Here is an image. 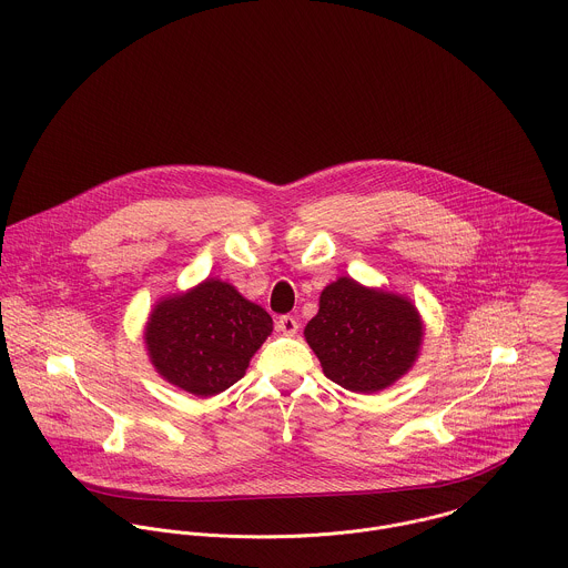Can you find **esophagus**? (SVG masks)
<instances>
[{
  "label": "esophagus",
  "mask_w": 568,
  "mask_h": 568,
  "mask_svg": "<svg viewBox=\"0 0 568 568\" xmlns=\"http://www.w3.org/2000/svg\"><path fill=\"white\" fill-rule=\"evenodd\" d=\"M276 328L281 331V333H285V335H296L298 333V320L294 317V315H281L278 320H276Z\"/></svg>",
  "instance_id": "34e87169"
}]
</instances>
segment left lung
Instances as JSON below:
<instances>
[{"instance_id":"left-lung-1","label":"left lung","mask_w":568,"mask_h":568,"mask_svg":"<svg viewBox=\"0 0 568 568\" xmlns=\"http://www.w3.org/2000/svg\"><path fill=\"white\" fill-rule=\"evenodd\" d=\"M305 339L337 385L375 394L403 377L423 344V320L409 298L342 276L320 294Z\"/></svg>"}]
</instances>
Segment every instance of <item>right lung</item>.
Masks as SVG:
<instances>
[{"mask_svg": "<svg viewBox=\"0 0 568 568\" xmlns=\"http://www.w3.org/2000/svg\"><path fill=\"white\" fill-rule=\"evenodd\" d=\"M272 317L233 285L206 278L163 298L148 317L145 346L156 373L193 396H215L246 375Z\"/></svg>", "mask_w": 568, "mask_h": 568, "instance_id": "add662e5", "label": "right lung"}]
</instances>
